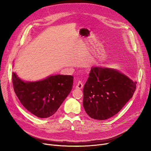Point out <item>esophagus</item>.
I'll use <instances>...</instances> for the list:
<instances>
[{
    "mask_svg": "<svg viewBox=\"0 0 151 151\" xmlns=\"http://www.w3.org/2000/svg\"><path fill=\"white\" fill-rule=\"evenodd\" d=\"M83 88V84L81 81H79L76 85V88L79 89H81Z\"/></svg>",
    "mask_w": 151,
    "mask_h": 151,
    "instance_id": "34e87169",
    "label": "esophagus"
}]
</instances>
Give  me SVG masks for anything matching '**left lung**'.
<instances>
[{"mask_svg":"<svg viewBox=\"0 0 151 151\" xmlns=\"http://www.w3.org/2000/svg\"><path fill=\"white\" fill-rule=\"evenodd\" d=\"M137 82L116 70L92 67L83 89V106L94 119L116 114L133 96Z\"/></svg>","mask_w":151,"mask_h":151,"instance_id":"left-lung-1","label":"left lung"}]
</instances>
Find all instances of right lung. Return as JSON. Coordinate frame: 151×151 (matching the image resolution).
<instances>
[{
  "label": "right lung",
  "instance_id": "right-lung-1",
  "mask_svg": "<svg viewBox=\"0 0 151 151\" xmlns=\"http://www.w3.org/2000/svg\"><path fill=\"white\" fill-rule=\"evenodd\" d=\"M14 92L21 104L32 114L46 118L57 111L73 87V76H50L42 81L24 82L12 74Z\"/></svg>",
  "mask_w": 151,
  "mask_h": 151
}]
</instances>
